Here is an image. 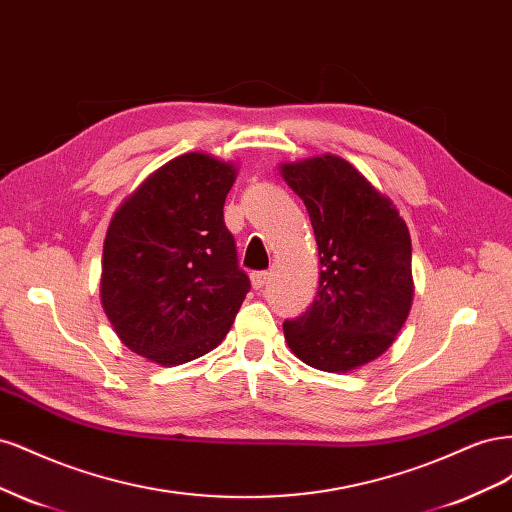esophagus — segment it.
Returning <instances> with one entry per match:
<instances>
[{
    "mask_svg": "<svg viewBox=\"0 0 512 512\" xmlns=\"http://www.w3.org/2000/svg\"><path fill=\"white\" fill-rule=\"evenodd\" d=\"M252 288L254 290H260V288H265L267 284H269V280H271V273H267V271H256V273H252Z\"/></svg>",
    "mask_w": 512,
    "mask_h": 512,
    "instance_id": "esophagus-1",
    "label": "esophagus"
}]
</instances>
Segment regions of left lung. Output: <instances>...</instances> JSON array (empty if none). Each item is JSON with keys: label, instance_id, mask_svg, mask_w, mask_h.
Here are the masks:
<instances>
[{"label": "left lung", "instance_id": "obj_1", "mask_svg": "<svg viewBox=\"0 0 512 512\" xmlns=\"http://www.w3.org/2000/svg\"><path fill=\"white\" fill-rule=\"evenodd\" d=\"M280 175L303 200L320 256L318 294L284 322L286 344L309 367L348 374L389 350L410 314L408 226L389 196L333 153L284 162Z\"/></svg>", "mask_w": 512, "mask_h": 512}]
</instances>
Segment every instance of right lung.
I'll return each mask as SVG.
<instances>
[{"label": "right lung", "instance_id": "right-lung-1", "mask_svg": "<svg viewBox=\"0 0 512 512\" xmlns=\"http://www.w3.org/2000/svg\"><path fill=\"white\" fill-rule=\"evenodd\" d=\"M235 162L192 151L166 162L115 211L100 301L121 344L175 367L218 346L250 290L224 203Z\"/></svg>", "mask_w": 512, "mask_h": 512}]
</instances>
